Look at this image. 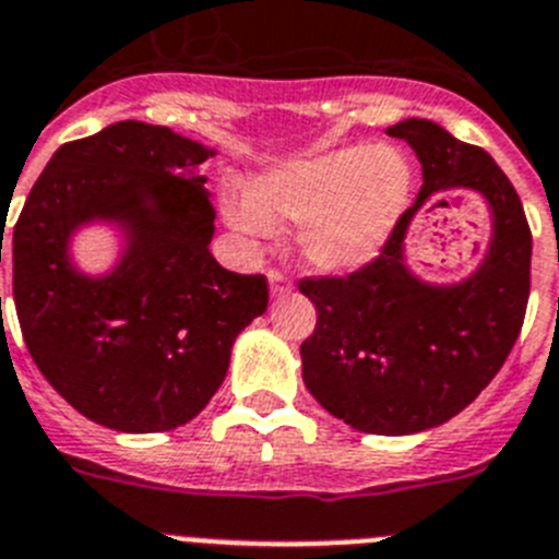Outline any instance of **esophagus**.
Instances as JSON below:
<instances>
[{"instance_id":"34e87169","label":"esophagus","mask_w":559,"mask_h":559,"mask_svg":"<svg viewBox=\"0 0 559 559\" xmlns=\"http://www.w3.org/2000/svg\"><path fill=\"white\" fill-rule=\"evenodd\" d=\"M269 288H271V297H283V294H288L290 290L288 274H283V271H271Z\"/></svg>"}]
</instances>
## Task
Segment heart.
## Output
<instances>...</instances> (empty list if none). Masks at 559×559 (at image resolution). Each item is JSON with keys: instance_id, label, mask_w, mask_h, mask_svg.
<instances>
[{"instance_id": "b5f03b06", "label": "heart", "mask_w": 559, "mask_h": 559, "mask_svg": "<svg viewBox=\"0 0 559 559\" xmlns=\"http://www.w3.org/2000/svg\"><path fill=\"white\" fill-rule=\"evenodd\" d=\"M413 166L395 146H338L257 175L251 194H226L223 217L260 240L299 223V260L317 274H353L384 251L409 209Z\"/></svg>"}]
</instances>
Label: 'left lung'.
Returning a JSON list of instances; mask_svg holds the SVG:
<instances>
[{
    "label": "left lung",
    "mask_w": 559,
    "mask_h": 559,
    "mask_svg": "<svg viewBox=\"0 0 559 559\" xmlns=\"http://www.w3.org/2000/svg\"><path fill=\"white\" fill-rule=\"evenodd\" d=\"M421 164V192L373 262L350 276L302 280L317 328L302 342V379L331 416L359 432L413 436L450 421L498 376L528 302L532 231L492 157L424 118L390 127ZM466 188L490 209V242L457 284L408 269L412 217L436 193Z\"/></svg>",
    "instance_id": "left-lung-1"
}]
</instances>
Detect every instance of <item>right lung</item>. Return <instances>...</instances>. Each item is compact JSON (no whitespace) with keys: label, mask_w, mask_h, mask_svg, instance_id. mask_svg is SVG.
Listing matches in <instances>:
<instances>
[{"label":"right lung","mask_w":559,"mask_h":559,"mask_svg":"<svg viewBox=\"0 0 559 559\" xmlns=\"http://www.w3.org/2000/svg\"><path fill=\"white\" fill-rule=\"evenodd\" d=\"M217 150L118 121L52 152L11 240L13 302L33 361L81 416L166 432L212 402L234 338L269 308L265 276L214 260L200 166ZM109 225L122 246L102 275L74 265V234ZM2 262V242H0Z\"/></svg>","instance_id":"1"}]
</instances>
